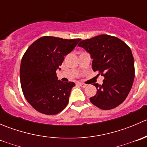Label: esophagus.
Returning <instances> with one entry per match:
<instances>
[{"label":"esophagus","mask_w":147,"mask_h":147,"mask_svg":"<svg viewBox=\"0 0 147 147\" xmlns=\"http://www.w3.org/2000/svg\"><path fill=\"white\" fill-rule=\"evenodd\" d=\"M78 84H79V85L80 86V87H86V84H83V83L79 82V83H78Z\"/></svg>","instance_id":"1"}]
</instances>
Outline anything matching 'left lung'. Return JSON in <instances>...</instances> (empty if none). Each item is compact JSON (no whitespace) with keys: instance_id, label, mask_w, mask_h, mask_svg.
<instances>
[{"instance_id":"obj_1","label":"left lung","mask_w":147,"mask_h":147,"mask_svg":"<svg viewBox=\"0 0 147 147\" xmlns=\"http://www.w3.org/2000/svg\"><path fill=\"white\" fill-rule=\"evenodd\" d=\"M90 53L93 70L105 77L102 84L94 83L97 93L90 102L100 109H112L127 98L134 79L131 49L117 37L100 35L78 44Z\"/></svg>"}]
</instances>
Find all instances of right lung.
I'll list each match as a JSON object with an SVG mask.
<instances>
[{
	"label": "right lung",
	"instance_id": "obj_1",
	"mask_svg": "<svg viewBox=\"0 0 147 147\" xmlns=\"http://www.w3.org/2000/svg\"><path fill=\"white\" fill-rule=\"evenodd\" d=\"M80 41L44 36L35 41L25 53L20 64V84L26 99L38 112L56 115L67 105L75 84L59 80L56 70L60 69L59 66L65 56Z\"/></svg>",
	"mask_w": 147,
	"mask_h": 147
}]
</instances>
